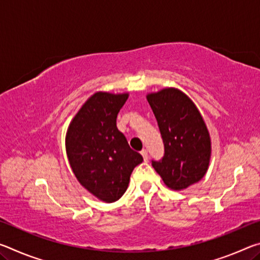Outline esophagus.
I'll return each mask as SVG.
<instances>
[{
  "label": "esophagus",
  "instance_id": "esophagus-1",
  "mask_svg": "<svg viewBox=\"0 0 260 260\" xmlns=\"http://www.w3.org/2000/svg\"><path fill=\"white\" fill-rule=\"evenodd\" d=\"M141 155H142L144 161H147L149 159V156H148V151L146 150V149H143L142 151H141Z\"/></svg>",
  "mask_w": 260,
  "mask_h": 260
}]
</instances>
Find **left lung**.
Here are the masks:
<instances>
[{
	"mask_svg": "<svg viewBox=\"0 0 260 260\" xmlns=\"http://www.w3.org/2000/svg\"><path fill=\"white\" fill-rule=\"evenodd\" d=\"M164 142V157L152 166L167 187L182 190L209 169L211 139L199 109L177 88L147 95Z\"/></svg>",
	"mask_w": 260,
	"mask_h": 260,
	"instance_id": "8db88e82",
	"label": "left lung"
}]
</instances>
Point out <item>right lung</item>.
<instances>
[{"label": "right lung", "instance_id": "add662e5", "mask_svg": "<svg viewBox=\"0 0 260 260\" xmlns=\"http://www.w3.org/2000/svg\"><path fill=\"white\" fill-rule=\"evenodd\" d=\"M127 99V93H95L74 116L65 139L78 181L107 203L124 195L134 167L143 161L117 128L118 112Z\"/></svg>", "mask_w": 260, "mask_h": 260}]
</instances>
